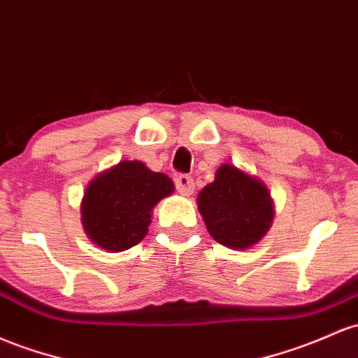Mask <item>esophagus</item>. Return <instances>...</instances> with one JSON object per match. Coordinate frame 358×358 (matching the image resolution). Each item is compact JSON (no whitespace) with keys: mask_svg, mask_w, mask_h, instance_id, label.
<instances>
[{"mask_svg":"<svg viewBox=\"0 0 358 358\" xmlns=\"http://www.w3.org/2000/svg\"><path fill=\"white\" fill-rule=\"evenodd\" d=\"M175 183H176V190H178L180 195H183V197H190V195L195 192V183L194 180H192V176L188 175L176 176Z\"/></svg>","mask_w":358,"mask_h":358,"instance_id":"esophagus-1","label":"esophagus"}]
</instances>
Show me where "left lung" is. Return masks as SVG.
I'll list each match as a JSON object with an SVG mask.
<instances>
[{"label": "left lung", "instance_id": "8db88e82", "mask_svg": "<svg viewBox=\"0 0 358 358\" xmlns=\"http://www.w3.org/2000/svg\"><path fill=\"white\" fill-rule=\"evenodd\" d=\"M199 212L212 238L231 250H248L268 233L273 199L265 183L248 171L224 163L214 182L197 195Z\"/></svg>", "mask_w": 358, "mask_h": 358}]
</instances>
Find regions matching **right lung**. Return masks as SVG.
Returning <instances> with one entry per match:
<instances>
[{
  "label": "right lung",
  "mask_w": 358,
  "mask_h": 358,
  "mask_svg": "<svg viewBox=\"0 0 358 358\" xmlns=\"http://www.w3.org/2000/svg\"><path fill=\"white\" fill-rule=\"evenodd\" d=\"M173 190L164 173L149 170L143 161H120L86 187L81 200L86 236L110 253L132 248L148 234L156 203Z\"/></svg>",
  "instance_id": "add662e5"
}]
</instances>
